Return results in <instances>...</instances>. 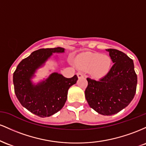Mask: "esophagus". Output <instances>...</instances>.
I'll list each match as a JSON object with an SVG mask.
<instances>
[{"instance_id":"1","label":"esophagus","mask_w":146,"mask_h":146,"mask_svg":"<svg viewBox=\"0 0 146 146\" xmlns=\"http://www.w3.org/2000/svg\"><path fill=\"white\" fill-rule=\"evenodd\" d=\"M77 75H78V78H81L83 77V74L82 73H80V72H78V73H77Z\"/></svg>"}]
</instances>
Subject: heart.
I'll list each match as a JSON object with an SVG mask.
<instances>
[{
	"label": "heart",
	"mask_w": 146,
	"mask_h": 146,
	"mask_svg": "<svg viewBox=\"0 0 146 146\" xmlns=\"http://www.w3.org/2000/svg\"><path fill=\"white\" fill-rule=\"evenodd\" d=\"M76 64L82 69L90 70L94 76L100 77L107 74L110 71L112 60L107 55L88 52L78 57Z\"/></svg>",
	"instance_id": "b5f03b06"
}]
</instances>
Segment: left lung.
Here are the masks:
<instances>
[{
	"label": "left lung",
	"instance_id": "left-lung-1",
	"mask_svg": "<svg viewBox=\"0 0 146 146\" xmlns=\"http://www.w3.org/2000/svg\"><path fill=\"white\" fill-rule=\"evenodd\" d=\"M113 66L104 77L86 78L85 98L90 108L103 115H115L125 108L135 97L137 76L133 60L123 52L108 48Z\"/></svg>",
	"mask_w": 146,
	"mask_h": 146
}]
</instances>
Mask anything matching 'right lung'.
Listing matches in <instances>:
<instances>
[{"label": "right lung", "mask_w": 146, "mask_h": 146, "mask_svg": "<svg viewBox=\"0 0 146 146\" xmlns=\"http://www.w3.org/2000/svg\"><path fill=\"white\" fill-rule=\"evenodd\" d=\"M62 47L40 48L33 51L18 65L13 75L14 92L21 105L40 117H49L62 108L67 99L68 88L76 83L78 76L66 78L53 73L37 85L31 78L53 53H63Z\"/></svg>", "instance_id": "1"}]
</instances>
